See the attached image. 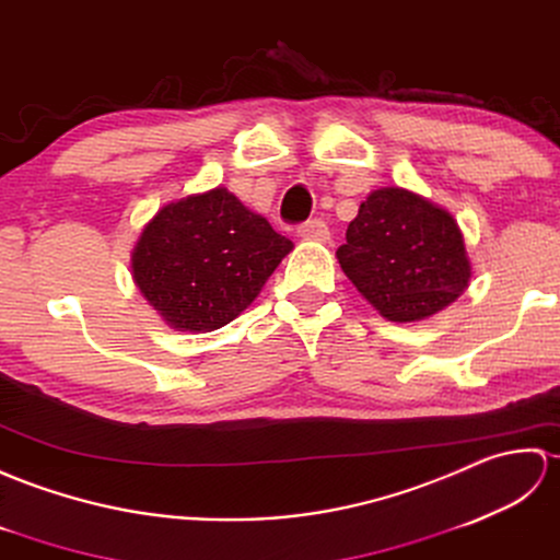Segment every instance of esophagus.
Here are the masks:
<instances>
[{
    "label": "esophagus",
    "instance_id": "34e87169",
    "mask_svg": "<svg viewBox=\"0 0 560 560\" xmlns=\"http://www.w3.org/2000/svg\"><path fill=\"white\" fill-rule=\"evenodd\" d=\"M296 234H300L302 240H308V242H328L330 240L328 225L323 220H308V222H304V225L296 228Z\"/></svg>",
    "mask_w": 560,
    "mask_h": 560
}]
</instances>
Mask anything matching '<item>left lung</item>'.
<instances>
[{
    "label": "left lung",
    "mask_w": 560,
    "mask_h": 560,
    "mask_svg": "<svg viewBox=\"0 0 560 560\" xmlns=\"http://www.w3.org/2000/svg\"><path fill=\"white\" fill-rule=\"evenodd\" d=\"M335 256L359 294L395 323L436 316L471 278L455 218L402 186H381L366 196Z\"/></svg>",
    "instance_id": "obj_1"
}]
</instances>
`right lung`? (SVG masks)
Masks as SVG:
<instances>
[{
  "mask_svg": "<svg viewBox=\"0 0 560 560\" xmlns=\"http://www.w3.org/2000/svg\"><path fill=\"white\" fill-rule=\"evenodd\" d=\"M294 244L225 186L170 201L131 248V278L170 328L210 332L237 318Z\"/></svg>",
  "mask_w": 560,
  "mask_h": 560,
  "instance_id": "obj_1",
  "label": "right lung"
}]
</instances>
